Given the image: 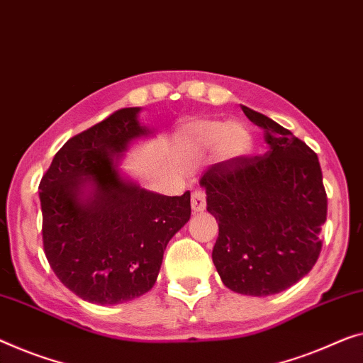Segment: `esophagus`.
Instances as JSON below:
<instances>
[{"mask_svg":"<svg viewBox=\"0 0 363 363\" xmlns=\"http://www.w3.org/2000/svg\"><path fill=\"white\" fill-rule=\"evenodd\" d=\"M191 207L194 212H202V210L207 207V194H205L202 189H196V191L192 192Z\"/></svg>","mask_w":363,"mask_h":363,"instance_id":"esophagus-1","label":"esophagus"}]
</instances>
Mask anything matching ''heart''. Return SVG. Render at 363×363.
<instances>
[{
    "instance_id": "b5f03b06",
    "label": "heart",
    "mask_w": 363,
    "mask_h": 363,
    "mask_svg": "<svg viewBox=\"0 0 363 363\" xmlns=\"http://www.w3.org/2000/svg\"><path fill=\"white\" fill-rule=\"evenodd\" d=\"M182 138L194 148H210L216 145L221 160H236L251 148V135L241 123H225L213 118H202L187 123Z\"/></svg>"
}]
</instances>
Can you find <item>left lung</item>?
<instances>
[{"label":"left lung","mask_w":363,"mask_h":363,"mask_svg":"<svg viewBox=\"0 0 363 363\" xmlns=\"http://www.w3.org/2000/svg\"><path fill=\"white\" fill-rule=\"evenodd\" d=\"M267 151L210 166L200 184L218 221L212 259L236 294H279L310 272L321 252L328 196L315 151L272 118L242 106Z\"/></svg>","instance_id":"8db88e82"}]
</instances>
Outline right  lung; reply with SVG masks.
Listing matches in <instances>:
<instances>
[{
    "instance_id": "obj_1",
    "label": "right lung",
    "mask_w": 363,
    "mask_h": 363,
    "mask_svg": "<svg viewBox=\"0 0 363 363\" xmlns=\"http://www.w3.org/2000/svg\"><path fill=\"white\" fill-rule=\"evenodd\" d=\"M140 107L74 135L42 176V241L58 280L79 298L117 305L147 294L167 242L191 218V192L167 197L123 179L116 161L148 130ZM93 191L86 198L84 189Z\"/></svg>"
}]
</instances>
